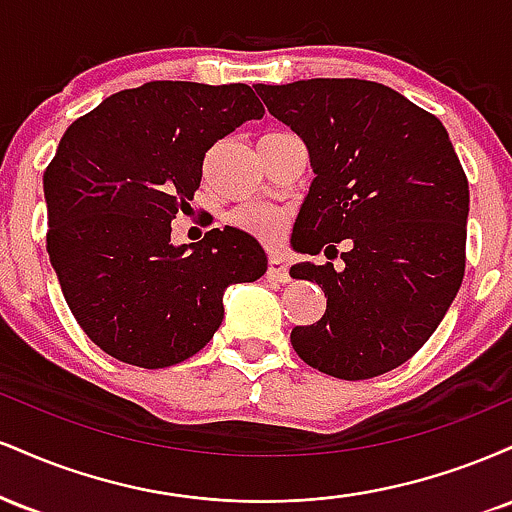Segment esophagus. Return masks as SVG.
Returning a JSON list of instances; mask_svg holds the SVG:
<instances>
[{
    "label": "esophagus",
    "mask_w": 512,
    "mask_h": 512,
    "mask_svg": "<svg viewBox=\"0 0 512 512\" xmlns=\"http://www.w3.org/2000/svg\"><path fill=\"white\" fill-rule=\"evenodd\" d=\"M267 279L279 281V284H284V281L291 279V276H289V267H286V262L281 260V257H269Z\"/></svg>",
    "instance_id": "obj_1"
}]
</instances>
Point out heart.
<instances>
[{
  "label": "heart",
  "instance_id": "obj_1",
  "mask_svg": "<svg viewBox=\"0 0 512 512\" xmlns=\"http://www.w3.org/2000/svg\"><path fill=\"white\" fill-rule=\"evenodd\" d=\"M231 223L240 231L250 233L262 243H274L281 236L286 226V214L281 209L272 207V204L252 202L243 204L231 214Z\"/></svg>",
  "mask_w": 512,
  "mask_h": 512
}]
</instances>
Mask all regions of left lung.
I'll return each mask as SVG.
<instances>
[{"mask_svg": "<svg viewBox=\"0 0 512 512\" xmlns=\"http://www.w3.org/2000/svg\"><path fill=\"white\" fill-rule=\"evenodd\" d=\"M255 91L303 139L315 173L291 248L317 255L327 243H351L339 272L291 267L293 279L315 281L327 298L315 325L293 327V349L342 380L402 366L436 332L464 276L469 185L443 122L375 81Z\"/></svg>", "mask_w": 512, "mask_h": 512, "instance_id": "8db88e82", "label": "left lung"}]
</instances>
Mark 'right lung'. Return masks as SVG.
Segmentation results:
<instances>
[{
	"label": "right lung",
	"instance_id": "right-lung-1",
	"mask_svg": "<svg viewBox=\"0 0 512 512\" xmlns=\"http://www.w3.org/2000/svg\"><path fill=\"white\" fill-rule=\"evenodd\" d=\"M262 115L245 84L149 81L64 132L43 178L48 255L69 310L105 354L139 368L195 356L219 330L228 286L267 272V252L240 228L170 240L207 151Z\"/></svg>",
	"mask_w": 512,
	"mask_h": 512
}]
</instances>
